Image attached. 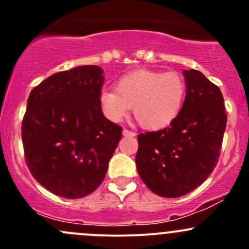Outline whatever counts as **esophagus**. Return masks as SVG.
Here are the masks:
<instances>
[{"mask_svg": "<svg viewBox=\"0 0 249 249\" xmlns=\"http://www.w3.org/2000/svg\"><path fill=\"white\" fill-rule=\"evenodd\" d=\"M123 135H124V136H126V137H134V136H136V134H135L134 131H130V130H127V129L123 130Z\"/></svg>", "mask_w": 249, "mask_h": 249, "instance_id": "obj_1", "label": "esophagus"}]
</instances>
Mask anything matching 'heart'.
Wrapping results in <instances>:
<instances>
[{
  "label": "heart",
  "mask_w": 249,
  "mask_h": 249,
  "mask_svg": "<svg viewBox=\"0 0 249 249\" xmlns=\"http://www.w3.org/2000/svg\"><path fill=\"white\" fill-rule=\"evenodd\" d=\"M114 89H104L99 95L105 117L119 123L132 107L137 122L147 130L169 126L179 115L187 94V84L179 73L148 70L124 74L115 82Z\"/></svg>",
  "instance_id": "b5f03b06"
}]
</instances>
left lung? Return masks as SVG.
Masks as SVG:
<instances>
[{
    "mask_svg": "<svg viewBox=\"0 0 249 249\" xmlns=\"http://www.w3.org/2000/svg\"><path fill=\"white\" fill-rule=\"evenodd\" d=\"M183 74L187 94L179 115L170 126L137 137L141 179L162 197L183 196L212 173L227 127L219 88L196 70Z\"/></svg>",
    "mask_w": 249,
    "mask_h": 249,
    "instance_id": "obj_1",
    "label": "left lung"
}]
</instances>
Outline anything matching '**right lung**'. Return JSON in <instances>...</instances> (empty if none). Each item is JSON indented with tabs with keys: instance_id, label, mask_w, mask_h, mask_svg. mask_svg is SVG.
I'll use <instances>...</instances> for the list:
<instances>
[{
	"instance_id": "add662e5",
	"label": "right lung",
	"mask_w": 249,
	"mask_h": 249,
	"mask_svg": "<svg viewBox=\"0 0 249 249\" xmlns=\"http://www.w3.org/2000/svg\"><path fill=\"white\" fill-rule=\"evenodd\" d=\"M104 71L78 66L48 77L30 92L22 119L25 159L35 179L57 196L80 199L100 187L122 139L99 95Z\"/></svg>"
}]
</instances>
